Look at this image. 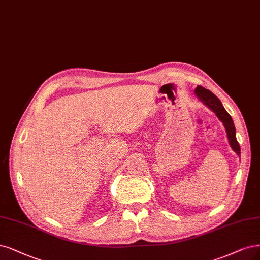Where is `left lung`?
<instances>
[{"label": "left lung", "mask_w": 260, "mask_h": 260, "mask_svg": "<svg viewBox=\"0 0 260 260\" xmlns=\"http://www.w3.org/2000/svg\"><path fill=\"white\" fill-rule=\"evenodd\" d=\"M194 94L205 106H208L210 110H212L214 113H215L217 118L222 122L227 133L229 145L232 148V150H234L235 153L240 157L241 149L236 137V127H235L234 120H232L231 116L225 110V107L222 106L220 100L213 92L208 90V89L203 88L202 86H198L194 89Z\"/></svg>", "instance_id": "left-lung-1"}]
</instances>
